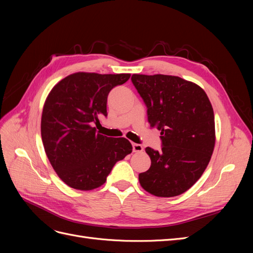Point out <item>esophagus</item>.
Instances as JSON below:
<instances>
[{
	"label": "esophagus",
	"mask_w": 253,
	"mask_h": 253,
	"mask_svg": "<svg viewBox=\"0 0 253 253\" xmlns=\"http://www.w3.org/2000/svg\"><path fill=\"white\" fill-rule=\"evenodd\" d=\"M143 151V147L141 144L138 143H133V152L135 153H140Z\"/></svg>",
	"instance_id": "34e87169"
}]
</instances>
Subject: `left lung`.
Instances as JSON below:
<instances>
[{"label": "left lung", "instance_id": "1", "mask_svg": "<svg viewBox=\"0 0 253 253\" xmlns=\"http://www.w3.org/2000/svg\"><path fill=\"white\" fill-rule=\"evenodd\" d=\"M132 82L163 141L159 152L145 148L151 167L139 174L140 186L158 197L185 193L201 178L215 145L209 98L196 83L177 76L134 74Z\"/></svg>", "mask_w": 253, "mask_h": 253}]
</instances>
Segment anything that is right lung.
<instances>
[{
    "label": "right lung",
    "mask_w": 253,
    "mask_h": 253,
    "mask_svg": "<svg viewBox=\"0 0 253 253\" xmlns=\"http://www.w3.org/2000/svg\"><path fill=\"white\" fill-rule=\"evenodd\" d=\"M129 77L78 72L49 91L42 111V141L53 170L68 187L81 191L101 187L114 165L132 153L125 137H106L95 127L108 115L111 89Z\"/></svg>",
    "instance_id": "add662e5"
}]
</instances>
